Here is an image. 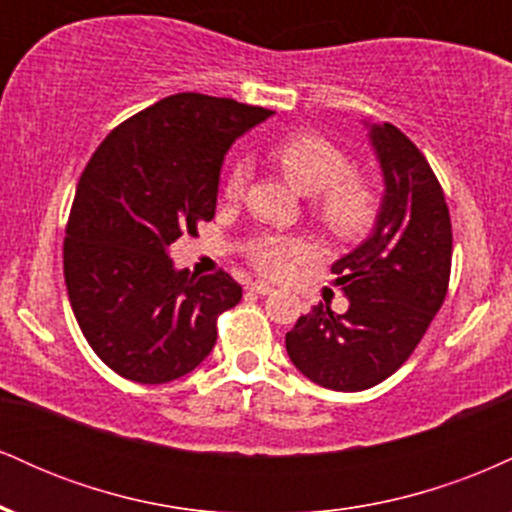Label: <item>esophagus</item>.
<instances>
[{
  "label": "esophagus",
  "mask_w": 512,
  "mask_h": 512,
  "mask_svg": "<svg viewBox=\"0 0 512 512\" xmlns=\"http://www.w3.org/2000/svg\"><path fill=\"white\" fill-rule=\"evenodd\" d=\"M248 289H250L252 293H260V296H269V293L274 291V286H269L267 281H252Z\"/></svg>",
  "instance_id": "1"
}]
</instances>
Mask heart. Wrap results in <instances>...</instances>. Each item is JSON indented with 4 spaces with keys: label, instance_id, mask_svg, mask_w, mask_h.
<instances>
[{
    "label": "heart",
    "instance_id": "heart-1",
    "mask_svg": "<svg viewBox=\"0 0 512 512\" xmlns=\"http://www.w3.org/2000/svg\"><path fill=\"white\" fill-rule=\"evenodd\" d=\"M269 158L286 180L310 195V214L332 240L349 243L368 236L378 223L380 190L375 182L351 173V161L330 139L313 132H296L269 146ZM248 163L233 161L223 180V195L238 199L248 182ZM308 252V245L289 236H262L248 248L250 262L269 276H281Z\"/></svg>",
    "mask_w": 512,
    "mask_h": 512
}]
</instances>
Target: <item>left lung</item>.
<instances>
[{
    "label": "left lung",
    "instance_id": "8db88e82",
    "mask_svg": "<svg viewBox=\"0 0 512 512\" xmlns=\"http://www.w3.org/2000/svg\"><path fill=\"white\" fill-rule=\"evenodd\" d=\"M370 142L383 168V207L366 243L332 264L349 310L313 305L286 332L293 366L337 392L390 378L424 339L450 284L452 226L436 173L390 122L370 127Z\"/></svg>",
    "mask_w": 512,
    "mask_h": 512
}]
</instances>
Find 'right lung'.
<instances>
[{"instance_id":"1","label":"right lung","mask_w":512,"mask_h":512,"mask_svg":"<svg viewBox=\"0 0 512 512\" xmlns=\"http://www.w3.org/2000/svg\"><path fill=\"white\" fill-rule=\"evenodd\" d=\"M272 110L175 93L117 125L81 173L64 236V281L86 342L117 375L163 385L195 370L243 289L190 276L168 248L214 219L223 156Z\"/></svg>"}]
</instances>
